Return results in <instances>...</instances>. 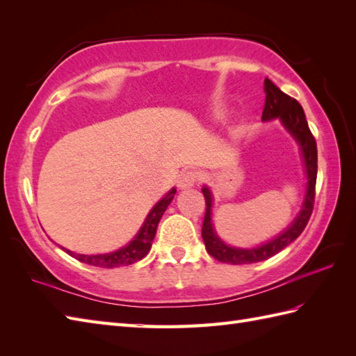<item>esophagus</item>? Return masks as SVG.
<instances>
[{"label":"esophagus","mask_w":356,"mask_h":356,"mask_svg":"<svg viewBox=\"0 0 356 356\" xmlns=\"http://www.w3.org/2000/svg\"><path fill=\"white\" fill-rule=\"evenodd\" d=\"M199 179H200V174L197 171L188 170L180 174L177 184L180 190H186V188H193L195 184H197Z\"/></svg>","instance_id":"obj_1"}]
</instances>
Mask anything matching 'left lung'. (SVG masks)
Listing matches in <instances>:
<instances>
[{
    "instance_id": "1",
    "label": "left lung",
    "mask_w": 356,
    "mask_h": 356,
    "mask_svg": "<svg viewBox=\"0 0 356 356\" xmlns=\"http://www.w3.org/2000/svg\"><path fill=\"white\" fill-rule=\"evenodd\" d=\"M264 108L261 120L280 119L287 131L292 134V138L300 143L301 153H303L305 165H306V195L300 214L292 222V225L284 232L280 234L275 238H272L268 243H263L257 248L243 249V248H232L225 243L214 231L213 222H211V208H213V194L207 186L202 188V193L205 195L207 202V213L203 218L202 226V238L205 241L207 251L213 255L216 260L222 263L231 264H249L268 260L269 257L278 254L282 249L297 238L301 232L305 231L306 225L311 218L314 202H315V184H316V162H318V154H316V142L314 134L309 130L307 120L305 116L303 107L295 101L293 97L283 93L270 79H264Z\"/></svg>"
}]
</instances>
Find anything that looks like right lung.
Returning <instances> with one entry per match:
<instances>
[{
  "label": "right lung",
  "mask_w": 356,
  "mask_h": 356,
  "mask_svg": "<svg viewBox=\"0 0 356 356\" xmlns=\"http://www.w3.org/2000/svg\"><path fill=\"white\" fill-rule=\"evenodd\" d=\"M174 194H176V190L172 188V190L168 194H165V197L159 200L153 207V209L149 211L145 222L142 225V228L139 229L138 234H136V237L130 241V243L118 249L115 252L86 255V254H74L65 248L63 249L69 255L74 257L76 260L87 263L90 266H97V268H118V266H127V264L139 261L149 252L151 241L154 240L156 231H157V225L161 222V218L166 211V208H168L171 200L174 199Z\"/></svg>",
  "instance_id": "obj_1"
}]
</instances>
